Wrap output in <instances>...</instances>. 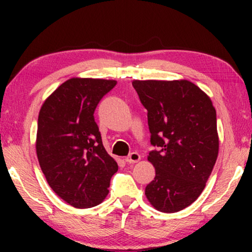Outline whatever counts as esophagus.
I'll use <instances>...</instances> for the list:
<instances>
[{
	"label": "esophagus",
	"instance_id": "34e87169",
	"mask_svg": "<svg viewBox=\"0 0 252 252\" xmlns=\"http://www.w3.org/2000/svg\"><path fill=\"white\" fill-rule=\"evenodd\" d=\"M141 159V156L137 153H132L129 154L128 157H126V161L128 164H134V163H137Z\"/></svg>",
	"mask_w": 252,
	"mask_h": 252
}]
</instances>
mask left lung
Returning a JSON list of instances; mask_svg holds the SVG:
<instances>
[{"label":"left lung","instance_id":"left-lung-1","mask_svg":"<svg viewBox=\"0 0 252 252\" xmlns=\"http://www.w3.org/2000/svg\"><path fill=\"white\" fill-rule=\"evenodd\" d=\"M148 110L150 142L158 150L148 160L156 170L146 187L160 212L184 210L201 195L219 151L217 113L211 98L188 80H134Z\"/></svg>","mask_w":252,"mask_h":252}]
</instances>
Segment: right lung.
<instances>
[{"label":"right lung","instance_id":"obj_1","mask_svg":"<svg viewBox=\"0 0 252 252\" xmlns=\"http://www.w3.org/2000/svg\"><path fill=\"white\" fill-rule=\"evenodd\" d=\"M116 80L71 78L39 112L36 155L50 188L77 209L98 205L109 194L117 161L103 147L94 111Z\"/></svg>","mask_w":252,"mask_h":252}]
</instances>
